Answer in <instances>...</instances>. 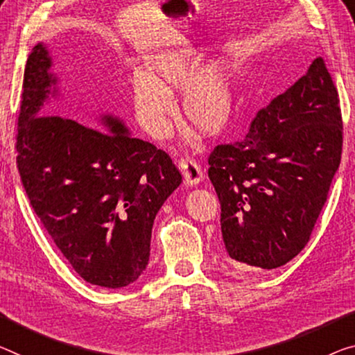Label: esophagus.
<instances>
[{"mask_svg":"<svg viewBox=\"0 0 355 355\" xmlns=\"http://www.w3.org/2000/svg\"><path fill=\"white\" fill-rule=\"evenodd\" d=\"M179 168L184 174L185 184L193 187V185L200 184L205 179V174L201 171V168L198 163H196L192 157H182L181 162H179Z\"/></svg>","mask_w":355,"mask_h":355,"instance_id":"34e87169","label":"esophagus"}]
</instances>
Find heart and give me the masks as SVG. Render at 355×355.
<instances>
[{
    "instance_id": "b5f03b06",
    "label": "heart",
    "mask_w": 355,
    "mask_h": 355,
    "mask_svg": "<svg viewBox=\"0 0 355 355\" xmlns=\"http://www.w3.org/2000/svg\"><path fill=\"white\" fill-rule=\"evenodd\" d=\"M200 53L179 46L155 53L146 73L133 79L136 121L152 138H165L176 106L171 92H182V112L205 136H217L230 125L236 107V68L227 58L201 67Z\"/></svg>"
}]
</instances>
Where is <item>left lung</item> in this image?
Wrapping results in <instances>:
<instances>
[{
	"label": "left lung",
	"mask_w": 355,
	"mask_h": 355,
	"mask_svg": "<svg viewBox=\"0 0 355 355\" xmlns=\"http://www.w3.org/2000/svg\"><path fill=\"white\" fill-rule=\"evenodd\" d=\"M341 147L340 98L320 57L261 109L246 138L214 147L208 176L234 268L272 270L302 252L340 166Z\"/></svg>",
	"instance_id": "8db88e82"
}]
</instances>
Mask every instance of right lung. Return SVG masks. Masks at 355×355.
<instances>
[{"label": "right lung", "instance_id": "add662e5", "mask_svg": "<svg viewBox=\"0 0 355 355\" xmlns=\"http://www.w3.org/2000/svg\"><path fill=\"white\" fill-rule=\"evenodd\" d=\"M52 64L46 44L33 47L15 144L21 184L76 272L94 286L125 287L149 263L154 219L182 176L166 152L112 114L100 125L84 119L89 128L44 109L58 95Z\"/></svg>", "mask_w": 355, "mask_h": 355}]
</instances>
